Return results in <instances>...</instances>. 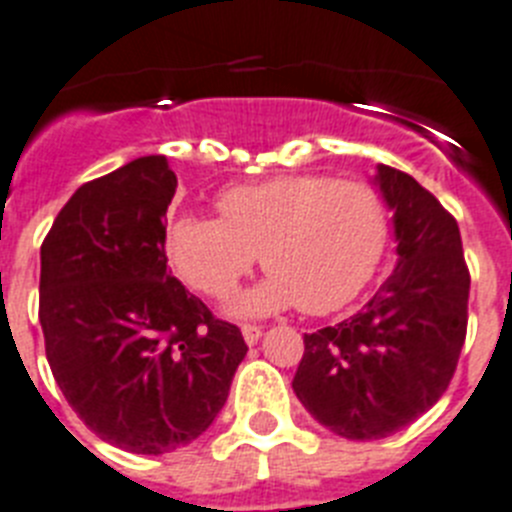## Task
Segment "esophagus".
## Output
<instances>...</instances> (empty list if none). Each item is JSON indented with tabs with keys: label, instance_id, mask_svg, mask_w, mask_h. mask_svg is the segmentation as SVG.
Masks as SVG:
<instances>
[{
	"label": "esophagus",
	"instance_id": "obj_1",
	"mask_svg": "<svg viewBox=\"0 0 512 512\" xmlns=\"http://www.w3.org/2000/svg\"><path fill=\"white\" fill-rule=\"evenodd\" d=\"M240 331H243V339H246L248 347H253V344H256L261 339V329H259V326H243V329H240Z\"/></svg>",
	"mask_w": 512,
	"mask_h": 512
}]
</instances>
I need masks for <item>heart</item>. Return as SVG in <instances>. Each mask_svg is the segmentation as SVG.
Wrapping results in <instances>:
<instances>
[{
    "instance_id": "heart-1",
    "label": "heart",
    "mask_w": 512,
    "mask_h": 512,
    "mask_svg": "<svg viewBox=\"0 0 512 512\" xmlns=\"http://www.w3.org/2000/svg\"><path fill=\"white\" fill-rule=\"evenodd\" d=\"M220 217L183 214L165 248L181 279L209 298H225L259 261L272 272L230 303L238 318L298 305L331 313L370 282L391 235L381 191L365 181L300 173L225 189Z\"/></svg>"
}]
</instances>
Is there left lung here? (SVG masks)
<instances>
[{
	"label": "left lung",
	"mask_w": 512,
	"mask_h": 512,
	"mask_svg": "<svg viewBox=\"0 0 512 512\" xmlns=\"http://www.w3.org/2000/svg\"><path fill=\"white\" fill-rule=\"evenodd\" d=\"M373 183L393 214V274L355 316L303 336L292 381L310 417L347 440L388 438L425 414L466 339L471 279L456 220L401 170L378 165Z\"/></svg>",
	"instance_id": "8db88e82"
}]
</instances>
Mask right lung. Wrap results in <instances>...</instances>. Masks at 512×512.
Wrapping results in <instances>:
<instances>
[{"label":"right lung","mask_w":512,"mask_h":512,"mask_svg":"<svg viewBox=\"0 0 512 512\" xmlns=\"http://www.w3.org/2000/svg\"><path fill=\"white\" fill-rule=\"evenodd\" d=\"M176 186L168 157H137L74 191L41 246L51 373L100 440L142 456L199 438L248 352L168 272Z\"/></svg>","instance_id":"add662e5"}]
</instances>
